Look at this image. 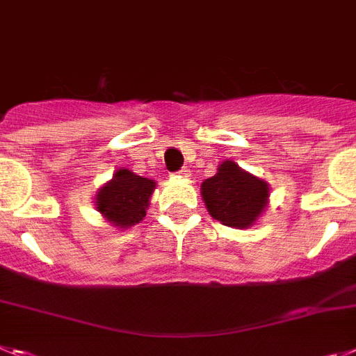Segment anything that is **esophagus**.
Masks as SVG:
<instances>
[{"label":"esophagus","mask_w":356,"mask_h":356,"mask_svg":"<svg viewBox=\"0 0 356 356\" xmlns=\"http://www.w3.org/2000/svg\"><path fill=\"white\" fill-rule=\"evenodd\" d=\"M179 175H182V177H188V170L186 168L179 170Z\"/></svg>","instance_id":"1"}]
</instances>
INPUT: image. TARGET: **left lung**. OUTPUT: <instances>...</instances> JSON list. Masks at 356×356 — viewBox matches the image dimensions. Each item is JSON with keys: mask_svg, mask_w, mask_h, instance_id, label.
Masks as SVG:
<instances>
[{"mask_svg": "<svg viewBox=\"0 0 356 356\" xmlns=\"http://www.w3.org/2000/svg\"><path fill=\"white\" fill-rule=\"evenodd\" d=\"M200 190L209 215L229 227H249L267 206V182L243 172L233 161H224Z\"/></svg>", "mask_w": 356, "mask_h": 356, "instance_id": "left-lung-1", "label": "left lung"}]
</instances>
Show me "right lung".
Segmentation results:
<instances>
[{"label": "right lung", "mask_w": 356, "mask_h": 356, "mask_svg": "<svg viewBox=\"0 0 356 356\" xmlns=\"http://www.w3.org/2000/svg\"><path fill=\"white\" fill-rule=\"evenodd\" d=\"M156 182L132 174L131 170H118L113 181L107 182L97 195V209L118 227H129L143 220L148 199Z\"/></svg>", "instance_id": "add662e5"}]
</instances>
